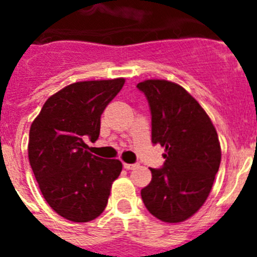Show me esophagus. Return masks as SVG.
I'll list each match as a JSON object with an SVG mask.
<instances>
[{"label":"esophagus","instance_id":"34e87169","mask_svg":"<svg viewBox=\"0 0 257 257\" xmlns=\"http://www.w3.org/2000/svg\"><path fill=\"white\" fill-rule=\"evenodd\" d=\"M123 167L126 170H134L136 167H139V165L138 163H123Z\"/></svg>","mask_w":257,"mask_h":257}]
</instances>
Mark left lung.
I'll list each match as a JSON object with an SVG mask.
<instances>
[{"instance_id":"left-lung-1","label":"left lung","mask_w":257,"mask_h":257,"mask_svg":"<svg viewBox=\"0 0 257 257\" xmlns=\"http://www.w3.org/2000/svg\"><path fill=\"white\" fill-rule=\"evenodd\" d=\"M144 92L152 115V143L165 148V163L151 169L142 189L145 207L165 222L193 216L207 199L221 161L217 133L207 113L181 86L147 79Z\"/></svg>"}]
</instances>
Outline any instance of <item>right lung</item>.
Returning <instances> with one entry per match:
<instances>
[{"instance_id":"add662e5","label":"right lung","mask_w":257,"mask_h":257,"mask_svg":"<svg viewBox=\"0 0 257 257\" xmlns=\"http://www.w3.org/2000/svg\"><path fill=\"white\" fill-rule=\"evenodd\" d=\"M123 78L83 81L50 96L29 130L28 157L42 196L74 222L96 219L108 203L122 163L87 152L100 134V117Z\"/></svg>"}]
</instances>
